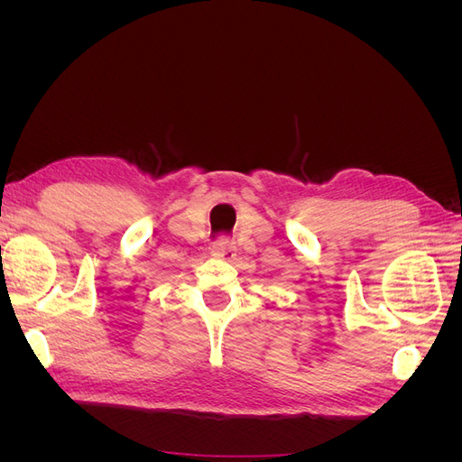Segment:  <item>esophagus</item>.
<instances>
[{
	"mask_svg": "<svg viewBox=\"0 0 462 462\" xmlns=\"http://www.w3.org/2000/svg\"><path fill=\"white\" fill-rule=\"evenodd\" d=\"M212 253L216 258H221V260H231L235 256V245L227 239V236H221L219 241H216Z\"/></svg>",
	"mask_w": 462,
	"mask_h": 462,
	"instance_id": "obj_1",
	"label": "esophagus"
}]
</instances>
